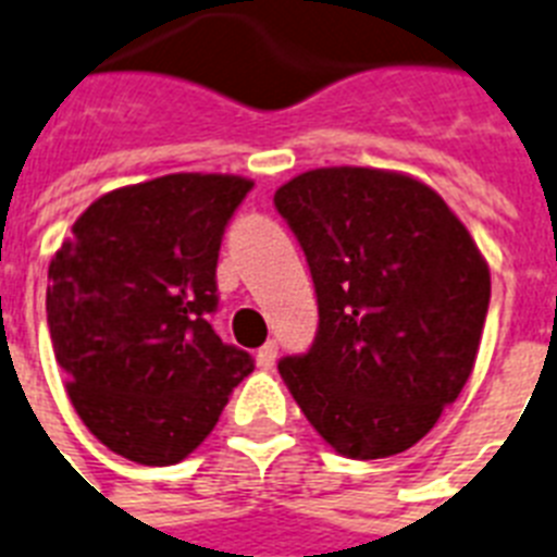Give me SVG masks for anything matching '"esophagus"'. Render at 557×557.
Masks as SVG:
<instances>
[{
  "instance_id": "esophagus-1",
  "label": "esophagus",
  "mask_w": 557,
  "mask_h": 557,
  "mask_svg": "<svg viewBox=\"0 0 557 557\" xmlns=\"http://www.w3.org/2000/svg\"><path fill=\"white\" fill-rule=\"evenodd\" d=\"M275 358H278V344L275 342H268L259 352H256V361H259V367H264V370H270V367L275 364Z\"/></svg>"
}]
</instances>
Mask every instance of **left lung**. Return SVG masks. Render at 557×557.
<instances>
[{"label": "left lung", "mask_w": 557, "mask_h": 557, "mask_svg": "<svg viewBox=\"0 0 557 557\" xmlns=\"http://www.w3.org/2000/svg\"><path fill=\"white\" fill-rule=\"evenodd\" d=\"M319 301L310 350L284 384L335 453L410 449L458 398L484 333L490 270L458 215L418 178L307 170L275 190Z\"/></svg>", "instance_id": "left-lung-1"}]
</instances>
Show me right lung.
I'll use <instances>...</instances> for the list:
<instances>
[{"label": "right lung", "mask_w": 557, "mask_h": 557, "mask_svg": "<svg viewBox=\"0 0 557 557\" xmlns=\"http://www.w3.org/2000/svg\"><path fill=\"white\" fill-rule=\"evenodd\" d=\"M250 190L219 173L122 187L87 207L50 261L48 330L67 395L122 458H187L256 367L210 327L224 230Z\"/></svg>", "instance_id": "obj_1"}]
</instances>
